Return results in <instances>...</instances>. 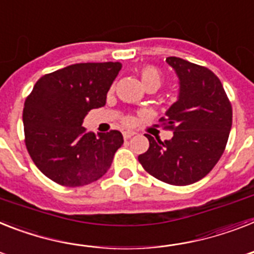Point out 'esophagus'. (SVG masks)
<instances>
[{
    "label": "esophagus",
    "instance_id": "34e87169",
    "mask_svg": "<svg viewBox=\"0 0 254 254\" xmlns=\"http://www.w3.org/2000/svg\"><path fill=\"white\" fill-rule=\"evenodd\" d=\"M123 135H124V138H125V139H129V138H131L134 135V131H124L123 133Z\"/></svg>",
    "mask_w": 254,
    "mask_h": 254
}]
</instances>
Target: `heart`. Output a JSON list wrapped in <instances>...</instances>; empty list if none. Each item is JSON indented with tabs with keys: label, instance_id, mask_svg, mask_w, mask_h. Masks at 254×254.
<instances>
[{
	"label": "heart",
	"instance_id": "obj_1",
	"mask_svg": "<svg viewBox=\"0 0 254 254\" xmlns=\"http://www.w3.org/2000/svg\"><path fill=\"white\" fill-rule=\"evenodd\" d=\"M141 83L143 88H154L158 90L162 84V73L155 66H145L139 71Z\"/></svg>",
	"mask_w": 254,
	"mask_h": 254
}]
</instances>
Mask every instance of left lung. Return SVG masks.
Wrapping results in <instances>:
<instances>
[{
	"instance_id": "left-lung-1",
	"label": "left lung",
	"mask_w": 254,
	"mask_h": 254,
	"mask_svg": "<svg viewBox=\"0 0 254 254\" xmlns=\"http://www.w3.org/2000/svg\"><path fill=\"white\" fill-rule=\"evenodd\" d=\"M166 63L176 73L179 94L160 120L174 137L162 142L145 134L150 147L138 160L163 183L189 185L203 179L220 159L232 127V108L211 70L179 57Z\"/></svg>"
}]
</instances>
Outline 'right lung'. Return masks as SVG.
<instances>
[{
	"instance_id": "1",
	"label": "right lung",
	"mask_w": 254,
	"mask_h": 254,
	"mask_svg": "<svg viewBox=\"0 0 254 254\" xmlns=\"http://www.w3.org/2000/svg\"><path fill=\"white\" fill-rule=\"evenodd\" d=\"M121 67L120 63L74 64L43 75L26 99L27 150L39 170L57 184H91L109 170L124 143L123 134H95L82 124L91 109L106 106Z\"/></svg>"
}]
</instances>
